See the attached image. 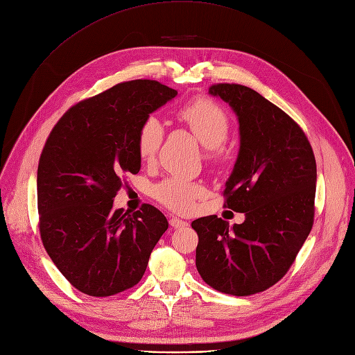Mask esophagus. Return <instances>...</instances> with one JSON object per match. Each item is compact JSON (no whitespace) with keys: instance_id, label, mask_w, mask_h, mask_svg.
<instances>
[{"instance_id":"obj_1","label":"esophagus","mask_w":355,"mask_h":355,"mask_svg":"<svg viewBox=\"0 0 355 355\" xmlns=\"http://www.w3.org/2000/svg\"><path fill=\"white\" fill-rule=\"evenodd\" d=\"M168 223H171V225L173 227V228H183V227H187L188 225V223L187 221H183V219H180V218H178V216H172L171 219H168Z\"/></svg>"}]
</instances>
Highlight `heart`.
<instances>
[{"label":"heart","instance_id":"heart-1","mask_svg":"<svg viewBox=\"0 0 355 355\" xmlns=\"http://www.w3.org/2000/svg\"><path fill=\"white\" fill-rule=\"evenodd\" d=\"M178 120L205 147V157L219 160L225 156V140L230 134V118L224 108L208 98H198L182 105L176 112ZM163 141V125L156 116L150 115L141 123L136 148L140 160L151 162ZM205 195L204 184L180 176L162 180L153 188V196L162 205L176 212L191 211L196 200Z\"/></svg>","mask_w":355,"mask_h":355}]
</instances>
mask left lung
I'll list each match as a JSON object with an SVG mask.
<instances>
[{"label":"left lung","instance_id":"8db88e82","mask_svg":"<svg viewBox=\"0 0 355 355\" xmlns=\"http://www.w3.org/2000/svg\"><path fill=\"white\" fill-rule=\"evenodd\" d=\"M209 94L232 108L240 151L225 183V208L243 224L216 215L192 223L196 268L218 292L248 296L277 283L293 264L313 225L316 162L303 130L254 89L216 83Z\"/></svg>","mask_w":355,"mask_h":355}]
</instances>
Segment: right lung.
<instances>
[{
    "instance_id": "right-lung-1",
    "label": "right lung",
    "mask_w": 355,
    "mask_h": 355,
    "mask_svg": "<svg viewBox=\"0 0 355 355\" xmlns=\"http://www.w3.org/2000/svg\"><path fill=\"white\" fill-rule=\"evenodd\" d=\"M176 95L157 80L118 83L67 110L46 140L37 168L40 237L82 293L105 297L137 284L168 227L153 205L124 212L112 204L141 167V123Z\"/></svg>"
}]
</instances>
